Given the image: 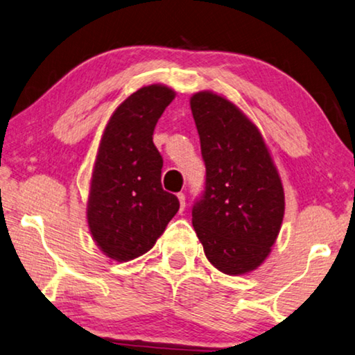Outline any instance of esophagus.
<instances>
[{
    "mask_svg": "<svg viewBox=\"0 0 355 355\" xmlns=\"http://www.w3.org/2000/svg\"><path fill=\"white\" fill-rule=\"evenodd\" d=\"M177 198H178V202H180V210L183 211L184 207H187V198H184L183 193H178Z\"/></svg>",
    "mask_w": 355,
    "mask_h": 355,
    "instance_id": "esophagus-1",
    "label": "esophagus"
}]
</instances>
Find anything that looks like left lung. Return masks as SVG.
I'll return each instance as SVG.
<instances>
[{
  "instance_id": "obj_1",
  "label": "left lung",
  "mask_w": 355,
  "mask_h": 355,
  "mask_svg": "<svg viewBox=\"0 0 355 355\" xmlns=\"http://www.w3.org/2000/svg\"><path fill=\"white\" fill-rule=\"evenodd\" d=\"M207 175L193 226L213 267L243 275L266 261L284 216V189L261 131L213 92L191 96Z\"/></svg>"
}]
</instances>
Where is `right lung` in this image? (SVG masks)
I'll use <instances>...</instances> for the list:
<instances>
[{
  "label": "right lung",
  "mask_w": 355,
  "mask_h": 355,
  "mask_svg": "<svg viewBox=\"0 0 355 355\" xmlns=\"http://www.w3.org/2000/svg\"><path fill=\"white\" fill-rule=\"evenodd\" d=\"M175 92L166 85L139 88L112 114L94 161L87 205L88 227L99 250L118 262L153 248L180 208L162 189V157L153 131Z\"/></svg>",
  "instance_id": "1"
}]
</instances>
